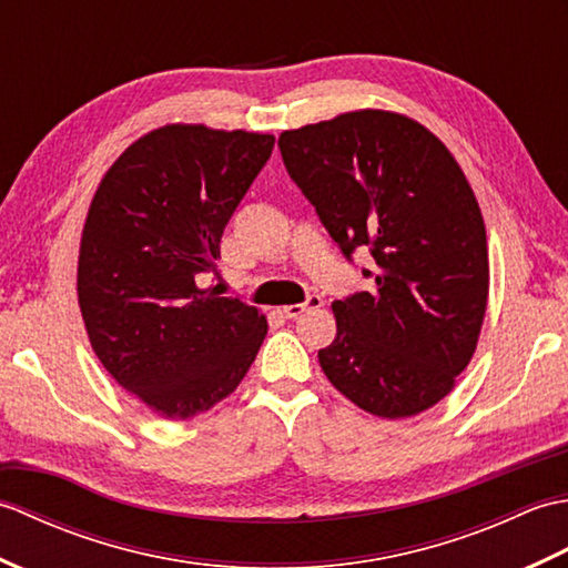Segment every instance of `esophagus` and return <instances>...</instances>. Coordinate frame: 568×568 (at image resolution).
<instances>
[{
	"mask_svg": "<svg viewBox=\"0 0 568 568\" xmlns=\"http://www.w3.org/2000/svg\"><path fill=\"white\" fill-rule=\"evenodd\" d=\"M324 305V300L320 297V295H310L305 303H297V305H285V307H281V312L283 315L287 317V320H295V317H300L303 315V312H307V310H320Z\"/></svg>",
	"mask_w": 568,
	"mask_h": 568,
	"instance_id": "esophagus-1",
	"label": "esophagus"
}]
</instances>
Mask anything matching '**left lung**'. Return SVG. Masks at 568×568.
<instances>
[{
  "label": "left lung",
  "mask_w": 568,
  "mask_h": 568,
  "mask_svg": "<svg viewBox=\"0 0 568 568\" xmlns=\"http://www.w3.org/2000/svg\"><path fill=\"white\" fill-rule=\"evenodd\" d=\"M277 146L344 256L366 246L378 265L371 293L332 303L324 376L376 417L425 413L474 358L488 305L486 224L462 165L388 110L287 129Z\"/></svg>",
  "instance_id": "1"
}]
</instances>
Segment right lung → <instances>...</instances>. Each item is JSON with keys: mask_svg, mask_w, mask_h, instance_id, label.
<instances>
[{"mask_svg": "<svg viewBox=\"0 0 568 568\" xmlns=\"http://www.w3.org/2000/svg\"><path fill=\"white\" fill-rule=\"evenodd\" d=\"M275 136L165 124L100 180L84 216L78 305L106 373L163 419L207 413L236 390L268 332L261 310L200 287L229 216Z\"/></svg>", "mask_w": 568, "mask_h": 568, "instance_id": "add662e5", "label": "right lung"}]
</instances>
